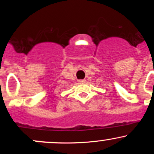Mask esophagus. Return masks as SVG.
Segmentation results:
<instances>
[{
  "label": "esophagus",
  "instance_id": "1",
  "mask_svg": "<svg viewBox=\"0 0 154 154\" xmlns=\"http://www.w3.org/2000/svg\"><path fill=\"white\" fill-rule=\"evenodd\" d=\"M78 82L79 83H84V82H85V79H79Z\"/></svg>",
  "mask_w": 154,
  "mask_h": 154
}]
</instances>
